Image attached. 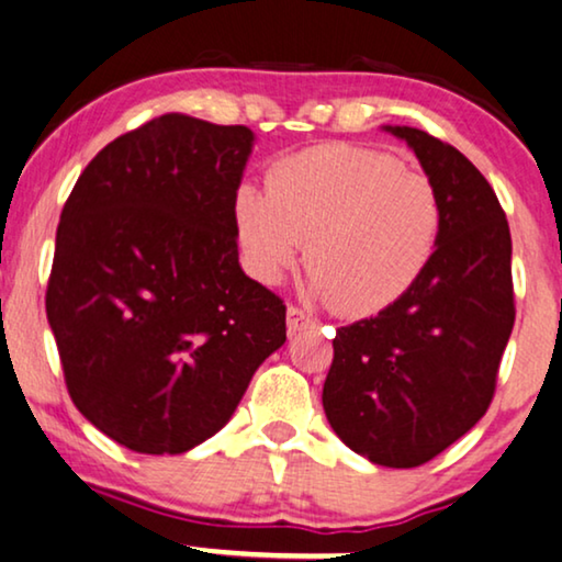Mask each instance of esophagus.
I'll list each match as a JSON object with an SVG mask.
<instances>
[{"label": "esophagus", "instance_id": "34e87169", "mask_svg": "<svg viewBox=\"0 0 562 562\" xmlns=\"http://www.w3.org/2000/svg\"><path fill=\"white\" fill-rule=\"evenodd\" d=\"M313 326H316V318L308 316V313L301 308H295V305H290L288 308V334L290 336L301 334V331H305V328H313Z\"/></svg>", "mask_w": 562, "mask_h": 562}]
</instances>
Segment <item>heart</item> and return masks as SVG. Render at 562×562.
Instances as JSON below:
<instances>
[{"label": "heart", "instance_id": "b5f03b06", "mask_svg": "<svg viewBox=\"0 0 562 562\" xmlns=\"http://www.w3.org/2000/svg\"><path fill=\"white\" fill-rule=\"evenodd\" d=\"M234 223L246 269L277 285L305 241L308 290L347 318L375 316L426 272L442 236V198L393 154L324 144L277 161L269 190L241 182Z\"/></svg>", "mask_w": 562, "mask_h": 562}]
</instances>
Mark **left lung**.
<instances>
[{"label": "left lung", "instance_id": "1", "mask_svg": "<svg viewBox=\"0 0 562 562\" xmlns=\"http://www.w3.org/2000/svg\"><path fill=\"white\" fill-rule=\"evenodd\" d=\"M383 131L406 140L437 184L442 236L401 301L336 331L324 411L349 450L416 468L491 406L516 316L512 234L493 187L458 148L408 125Z\"/></svg>", "mask_w": 562, "mask_h": 562}]
</instances>
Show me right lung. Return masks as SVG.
Listing matches in <instances>:
<instances>
[{
    "label": "right lung",
    "mask_w": 562,
    "mask_h": 562,
    "mask_svg": "<svg viewBox=\"0 0 562 562\" xmlns=\"http://www.w3.org/2000/svg\"><path fill=\"white\" fill-rule=\"evenodd\" d=\"M254 133L161 115L102 148L66 200L46 313L87 422L182 454L234 416L285 344V305L238 265L234 194Z\"/></svg>",
    "instance_id": "1"
}]
</instances>
